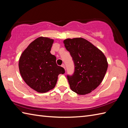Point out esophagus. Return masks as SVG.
I'll list each match as a JSON object with an SVG mask.
<instances>
[{"label":"esophagus","mask_w":128,"mask_h":128,"mask_svg":"<svg viewBox=\"0 0 128 128\" xmlns=\"http://www.w3.org/2000/svg\"><path fill=\"white\" fill-rule=\"evenodd\" d=\"M62 68H66V66H65V65L64 64H62Z\"/></svg>","instance_id":"obj_1"}]
</instances>
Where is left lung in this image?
Returning a JSON list of instances; mask_svg holds the SVG:
<instances>
[{
    "label": "left lung",
    "instance_id": "left-lung-1",
    "mask_svg": "<svg viewBox=\"0 0 128 128\" xmlns=\"http://www.w3.org/2000/svg\"><path fill=\"white\" fill-rule=\"evenodd\" d=\"M75 64L72 76H67L70 88L78 94L94 91L102 82L108 68V62L100 49L81 37L63 40Z\"/></svg>",
    "mask_w": 128,
    "mask_h": 128
}]
</instances>
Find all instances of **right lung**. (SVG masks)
Segmentation results:
<instances>
[{"label": "right lung", "instance_id": "add662e5", "mask_svg": "<svg viewBox=\"0 0 128 128\" xmlns=\"http://www.w3.org/2000/svg\"><path fill=\"white\" fill-rule=\"evenodd\" d=\"M54 40L40 37L30 44L21 54L18 68L21 77L28 86L39 93L54 88L60 74L65 70L56 63L50 52Z\"/></svg>", "mask_w": 128, "mask_h": 128}]
</instances>
